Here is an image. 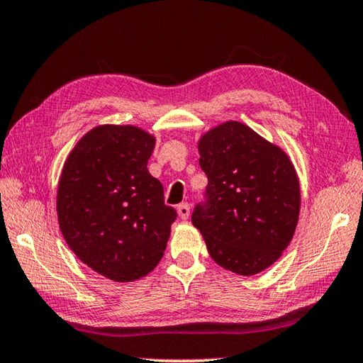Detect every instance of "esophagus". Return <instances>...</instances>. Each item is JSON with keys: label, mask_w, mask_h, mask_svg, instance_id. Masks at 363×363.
Instances as JSON below:
<instances>
[{"label": "esophagus", "mask_w": 363, "mask_h": 363, "mask_svg": "<svg viewBox=\"0 0 363 363\" xmlns=\"http://www.w3.org/2000/svg\"><path fill=\"white\" fill-rule=\"evenodd\" d=\"M177 211H179V216L182 218V220H186V218L189 216V203L188 202H183L179 205V208H177Z\"/></svg>", "instance_id": "obj_1"}]
</instances>
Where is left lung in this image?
Returning a JSON list of instances; mask_svg holds the SVG:
<instances>
[{"label":"left lung","mask_w":363,"mask_h":363,"mask_svg":"<svg viewBox=\"0 0 363 363\" xmlns=\"http://www.w3.org/2000/svg\"><path fill=\"white\" fill-rule=\"evenodd\" d=\"M199 153L208 184L191 221L215 262L256 275L281 256L296 230L300 186L292 162L238 121L205 134Z\"/></svg>","instance_id":"8db88e82"}]
</instances>
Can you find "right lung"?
Listing matches in <instances>:
<instances>
[{
	"mask_svg": "<svg viewBox=\"0 0 363 363\" xmlns=\"http://www.w3.org/2000/svg\"><path fill=\"white\" fill-rule=\"evenodd\" d=\"M153 148L155 139L139 128L98 126L61 174V234L82 262L113 281H134L158 265L177 218L147 169Z\"/></svg>",
	"mask_w": 363,
	"mask_h": 363,
	"instance_id": "add662e5",
	"label": "right lung"
}]
</instances>
